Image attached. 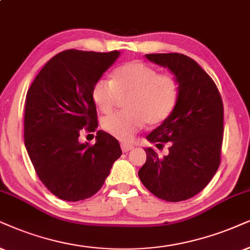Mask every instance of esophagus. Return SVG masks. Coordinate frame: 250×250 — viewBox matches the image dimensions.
I'll return each instance as SVG.
<instances>
[{"mask_svg": "<svg viewBox=\"0 0 250 250\" xmlns=\"http://www.w3.org/2000/svg\"><path fill=\"white\" fill-rule=\"evenodd\" d=\"M121 148H122L123 152H128V151H130L131 148H134V145L127 144V143H122L121 144Z\"/></svg>", "mask_w": 250, "mask_h": 250, "instance_id": "obj_1", "label": "esophagus"}]
</instances>
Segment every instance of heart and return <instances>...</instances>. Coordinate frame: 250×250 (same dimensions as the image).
I'll return each mask as SVG.
<instances>
[{
    "mask_svg": "<svg viewBox=\"0 0 250 250\" xmlns=\"http://www.w3.org/2000/svg\"><path fill=\"white\" fill-rule=\"evenodd\" d=\"M125 110L102 120L105 131L121 141H129L145 123L157 125L169 118L178 102V81L168 74L141 61H131L116 68L112 81L94 82L91 96L99 112L107 114L114 108L119 97H125Z\"/></svg>",
    "mask_w": 250,
    "mask_h": 250,
    "instance_id": "b5f03b06",
    "label": "heart"
}]
</instances>
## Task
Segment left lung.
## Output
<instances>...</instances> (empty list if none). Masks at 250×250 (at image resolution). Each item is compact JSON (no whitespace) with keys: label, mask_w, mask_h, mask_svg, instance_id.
<instances>
[{"label":"left lung","mask_w":250,"mask_h":250,"mask_svg":"<svg viewBox=\"0 0 250 250\" xmlns=\"http://www.w3.org/2000/svg\"><path fill=\"white\" fill-rule=\"evenodd\" d=\"M148 61L168 68L179 84V97L169 118L146 136L168 154L159 158L145 148L146 162L138 170L141 181L167 202L188 200L203 190L220 164L224 107L212 78L194 60L179 53L146 54Z\"/></svg>","instance_id":"1"}]
</instances>
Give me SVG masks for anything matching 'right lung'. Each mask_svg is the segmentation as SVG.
Segmentation results:
<instances>
[{
  "label": "right lung",
  "instance_id": "add662e5",
  "mask_svg": "<svg viewBox=\"0 0 250 250\" xmlns=\"http://www.w3.org/2000/svg\"><path fill=\"white\" fill-rule=\"evenodd\" d=\"M120 52L68 49L46 63L25 100L24 140L41 182L56 197L77 202L103 187L122 154L116 138L98 130L96 143H80V131L98 127L91 90Z\"/></svg>",
  "mask_w": 250,
  "mask_h": 250
}]
</instances>
